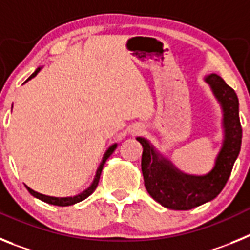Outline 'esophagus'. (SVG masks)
<instances>
[{
  "mask_svg": "<svg viewBox=\"0 0 250 250\" xmlns=\"http://www.w3.org/2000/svg\"><path fill=\"white\" fill-rule=\"evenodd\" d=\"M141 131V127L140 126H136V127H134V129L131 130V132H134V134H139V132Z\"/></svg>",
  "mask_w": 250,
  "mask_h": 250,
  "instance_id": "1",
  "label": "esophagus"
}]
</instances>
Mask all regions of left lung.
Segmentation results:
<instances>
[{"label": "left lung", "mask_w": 250, "mask_h": 250, "mask_svg": "<svg viewBox=\"0 0 250 250\" xmlns=\"http://www.w3.org/2000/svg\"><path fill=\"white\" fill-rule=\"evenodd\" d=\"M223 109L224 140L216 156L213 170L207 175H189L176 169L160 155L149 141L136 138L143 145L141 170L145 188L154 200L174 210H189L210 202L219 195L230 176L242 145V125L239 120V100L222 77L211 74L205 77Z\"/></svg>", "instance_id": "left-lung-1"}]
</instances>
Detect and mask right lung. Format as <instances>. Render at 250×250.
I'll return each mask as SVG.
<instances>
[{
	"label": "right lung",
	"instance_id": "1",
	"mask_svg": "<svg viewBox=\"0 0 250 250\" xmlns=\"http://www.w3.org/2000/svg\"><path fill=\"white\" fill-rule=\"evenodd\" d=\"M40 70H41V67L37 68L36 71H35L34 74L31 75L30 77H28L27 81L30 80V79H32V77L36 76L37 72H39ZM116 146H118V144H114V145H111V146H110L109 149H107V151H106L105 155H104L103 161H101L100 167H99L98 171H96V176H95L92 184L90 185V187L87 188V189H86L85 191H83V193H81V194H79V195L68 196V198H55V196H48V195H43V194L37 193V191L32 190L31 188H28L27 185H26V188H27V190L30 191L31 195L36 196V198H39L40 200H42V202H45V203H48V204L57 205V207H68V205H72V204H76V203H79V202H83V199H86L87 196H90L95 191V189H96V187H98V184H99V180H100V175H101V171H103L104 164H105L106 160H107V159L110 158V155H111L112 152H114V150L116 149Z\"/></svg>",
	"mask_w": 250,
	"mask_h": 250
}]
</instances>
